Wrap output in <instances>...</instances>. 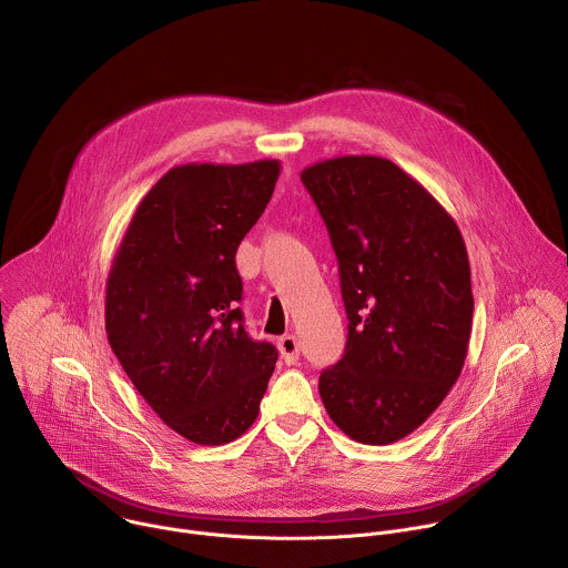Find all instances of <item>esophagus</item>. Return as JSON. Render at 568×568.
<instances>
[{
    "label": "esophagus",
    "instance_id": "34e87169",
    "mask_svg": "<svg viewBox=\"0 0 568 568\" xmlns=\"http://www.w3.org/2000/svg\"><path fill=\"white\" fill-rule=\"evenodd\" d=\"M298 339L294 335H285L278 339V351L285 364H294L298 359Z\"/></svg>",
    "mask_w": 568,
    "mask_h": 568
}]
</instances>
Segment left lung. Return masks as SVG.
<instances>
[{"instance_id": "left-lung-1", "label": "left lung", "mask_w": 568, "mask_h": 568, "mask_svg": "<svg viewBox=\"0 0 568 568\" xmlns=\"http://www.w3.org/2000/svg\"><path fill=\"white\" fill-rule=\"evenodd\" d=\"M339 261L344 357L318 377L333 423L364 445L416 432L456 384L471 335L465 240L393 161L344 154L303 169Z\"/></svg>"}]
</instances>
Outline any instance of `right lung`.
Returning <instances> with one entry per match:
<instances>
[{"instance_id": "right-lung-1", "label": "right lung", "mask_w": 568, "mask_h": 568, "mask_svg": "<svg viewBox=\"0 0 568 568\" xmlns=\"http://www.w3.org/2000/svg\"><path fill=\"white\" fill-rule=\"evenodd\" d=\"M278 175V159L175 166L139 202L112 258L108 342L150 409L195 445L254 425L278 359L235 307V252Z\"/></svg>"}]
</instances>
